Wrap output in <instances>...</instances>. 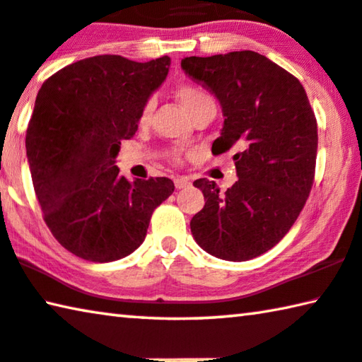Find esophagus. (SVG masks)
Returning a JSON list of instances; mask_svg holds the SVG:
<instances>
[{"instance_id": "34e87169", "label": "esophagus", "mask_w": 362, "mask_h": 362, "mask_svg": "<svg viewBox=\"0 0 362 362\" xmlns=\"http://www.w3.org/2000/svg\"><path fill=\"white\" fill-rule=\"evenodd\" d=\"M189 185H191V181L187 180V177H176L175 180V186H176V189H185V187H187Z\"/></svg>"}]
</instances>
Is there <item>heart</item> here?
I'll list each match as a JSON object with an SVG mask.
<instances>
[{
    "label": "heart",
    "instance_id": "heart-1",
    "mask_svg": "<svg viewBox=\"0 0 362 362\" xmlns=\"http://www.w3.org/2000/svg\"><path fill=\"white\" fill-rule=\"evenodd\" d=\"M176 98L177 102L181 103V107L191 116H194L199 110H202L205 107H212V105L215 107L214 98L210 97L207 92L196 86H180L176 88ZM150 111H152V103H147L142 113V121L148 119Z\"/></svg>",
    "mask_w": 362,
    "mask_h": 362
}]
</instances>
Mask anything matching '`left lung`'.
I'll return each instance as SVG.
<instances>
[{"instance_id":"obj_1","label":"left lung","mask_w":362,"mask_h":362,"mask_svg":"<svg viewBox=\"0 0 362 362\" xmlns=\"http://www.w3.org/2000/svg\"><path fill=\"white\" fill-rule=\"evenodd\" d=\"M194 82L218 100L223 127L215 155L235 152L239 180L220 192L215 181H194L205 205L191 233L205 252L244 262L269 251L290 231L310 192L317 123L296 77L255 52L181 61Z\"/></svg>"}]
</instances>
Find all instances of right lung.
I'll return each instance as SVG.
<instances>
[{
  "label": "right lung",
  "mask_w": 362,
  "mask_h": 362,
  "mask_svg": "<svg viewBox=\"0 0 362 362\" xmlns=\"http://www.w3.org/2000/svg\"><path fill=\"white\" fill-rule=\"evenodd\" d=\"M170 64L100 54L59 69L37 93L25 136L33 189L53 236L77 257L113 262L134 252L175 191L168 177L129 181L115 165Z\"/></svg>",
  "instance_id": "1"
}]
</instances>
